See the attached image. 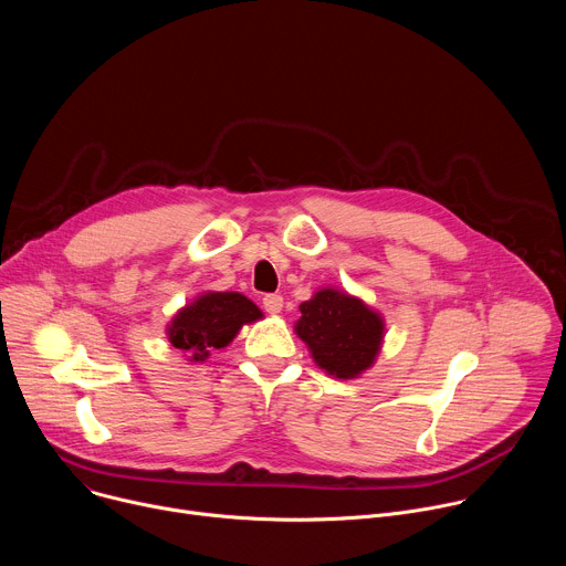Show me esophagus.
Masks as SVG:
<instances>
[{"label": "esophagus", "mask_w": 566, "mask_h": 566, "mask_svg": "<svg viewBox=\"0 0 566 566\" xmlns=\"http://www.w3.org/2000/svg\"><path fill=\"white\" fill-rule=\"evenodd\" d=\"M262 304H264V308H266V313H280L282 311V306H284V297L282 295H277V293H271V295H266L264 300H262Z\"/></svg>", "instance_id": "34e87169"}]
</instances>
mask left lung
Returning <instances> with one entry per match:
<instances>
[{
	"mask_svg": "<svg viewBox=\"0 0 566 566\" xmlns=\"http://www.w3.org/2000/svg\"><path fill=\"white\" fill-rule=\"evenodd\" d=\"M300 313L295 334L322 371L352 380L374 367L382 349L385 319L365 300L322 286L300 304Z\"/></svg>",
	"mask_w": 566,
	"mask_h": 566,
	"instance_id": "left-lung-1",
	"label": "left lung"
}]
</instances>
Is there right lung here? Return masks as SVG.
<instances>
[{"mask_svg":"<svg viewBox=\"0 0 566 566\" xmlns=\"http://www.w3.org/2000/svg\"><path fill=\"white\" fill-rule=\"evenodd\" d=\"M260 306L237 291H206L181 306L166 327L168 340L188 363H203L228 347L241 327L262 319Z\"/></svg>","mask_w":566,"mask_h":566,"instance_id":"right-lung-1","label":"right lung"}]
</instances>
